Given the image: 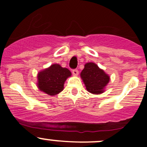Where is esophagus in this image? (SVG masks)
<instances>
[{"label":"esophagus","instance_id":"34e87169","mask_svg":"<svg viewBox=\"0 0 147 147\" xmlns=\"http://www.w3.org/2000/svg\"><path fill=\"white\" fill-rule=\"evenodd\" d=\"M78 73H79V71H78V69H72V74H73V75H75V76H77V75H78Z\"/></svg>","mask_w":147,"mask_h":147}]
</instances>
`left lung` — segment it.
<instances>
[{"mask_svg": "<svg viewBox=\"0 0 147 147\" xmlns=\"http://www.w3.org/2000/svg\"><path fill=\"white\" fill-rule=\"evenodd\" d=\"M80 75L87 90L92 94L103 92L109 81V77L93 63L85 64Z\"/></svg>", "mask_w": 147, "mask_h": 147, "instance_id": "1", "label": "left lung"}]
</instances>
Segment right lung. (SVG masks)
Segmentation results:
<instances>
[{"label":"right lung","mask_w":147,"mask_h":147,"mask_svg":"<svg viewBox=\"0 0 147 147\" xmlns=\"http://www.w3.org/2000/svg\"><path fill=\"white\" fill-rule=\"evenodd\" d=\"M71 75L70 71L58 64L52 65L38 73V86L41 91L49 95H55L63 91L64 83Z\"/></svg>","instance_id":"1"}]
</instances>
